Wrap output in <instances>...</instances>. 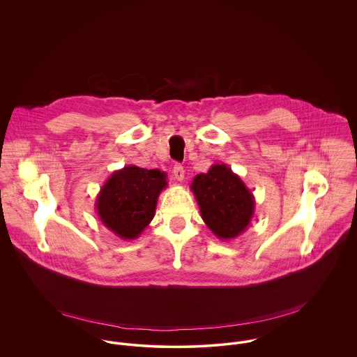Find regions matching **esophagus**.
<instances>
[{"label": "esophagus", "mask_w": 357, "mask_h": 357, "mask_svg": "<svg viewBox=\"0 0 357 357\" xmlns=\"http://www.w3.org/2000/svg\"><path fill=\"white\" fill-rule=\"evenodd\" d=\"M173 176L177 181H183L184 180V167L181 165H176L173 169Z\"/></svg>", "instance_id": "1"}]
</instances>
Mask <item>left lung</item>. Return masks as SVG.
Wrapping results in <instances>:
<instances>
[{"label": "left lung", "instance_id": "1", "mask_svg": "<svg viewBox=\"0 0 357 357\" xmlns=\"http://www.w3.org/2000/svg\"><path fill=\"white\" fill-rule=\"evenodd\" d=\"M208 229L221 241L243 234L255 215V195L225 163H214L207 173H199L191 183Z\"/></svg>", "mask_w": 357, "mask_h": 357}]
</instances>
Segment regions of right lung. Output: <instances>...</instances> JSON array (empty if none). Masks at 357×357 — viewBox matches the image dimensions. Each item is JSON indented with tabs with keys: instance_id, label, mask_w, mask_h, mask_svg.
Segmentation results:
<instances>
[{
	"instance_id": "obj_1",
	"label": "right lung",
	"mask_w": 357,
	"mask_h": 357,
	"mask_svg": "<svg viewBox=\"0 0 357 357\" xmlns=\"http://www.w3.org/2000/svg\"><path fill=\"white\" fill-rule=\"evenodd\" d=\"M166 173L135 165L115 170L96 197L102 225L125 241L136 239L155 215L160 192L167 187Z\"/></svg>"
}]
</instances>
